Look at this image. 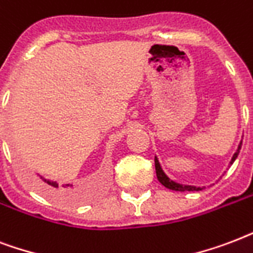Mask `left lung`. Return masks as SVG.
<instances>
[{
	"instance_id": "1",
	"label": "left lung",
	"mask_w": 253,
	"mask_h": 253,
	"mask_svg": "<svg viewBox=\"0 0 253 253\" xmlns=\"http://www.w3.org/2000/svg\"><path fill=\"white\" fill-rule=\"evenodd\" d=\"M240 149H242V141L239 142L238 145V149H236V152L234 153L232 158H231L230 161V165L234 164V161L238 158L239 156V152H240ZM154 165H156V173H157V178L158 181L161 182L162 185L168 187L170 190H174V191H199L202 190L203 187H198V186H193V185H183V183H178V182L173 181V179H170L168 175L165 174V171L162 170L161 165H160V161H158L157 156L154 157Z\"/></svg>"
}]
</instances>
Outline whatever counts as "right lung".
I'll use <instances>...</instances> for the list:
<instances>
[{"mask_svg":"<svg viewBox=\"0 0 253 253\" xmlns=\"http://www.w3.org/2000/svg\"><path fill=\"white\" fill-rule=\"evenodd\" d=\"M39 178L33 181V185L34 187H37L39 193H42L44 197L52 198L55 201L60 202H70L75 201L80 197V194L78 191H74V186L70 185V183H66V185L60 186L58 182L48 181L46 178H43L42 175L37 174Z\"/></svg>","mask_w":253,"mask_h":253,"instance_id":"obj_1","label":"right lung"}]
</instances>
